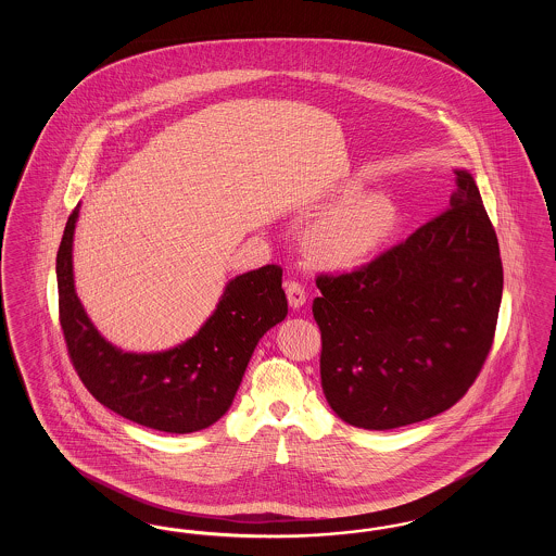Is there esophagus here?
Listing matches in <instances>:
<instances>
[{"label": "esophagus", "instance_id": "esophagus-1", "mask_svg": "<svg viewBox=\"0 0 556 556\" xmlns=\"http://www.w3.org/2000/svg\"><path fill=\"white\" fill-rule=\"evenodd\" d=\"M286 293H288V302H290L291 308H302L306 304V291L295 283V281H288L286 283Z\"/></svg>", "mask_w": 556, "mask_h": 556}]
</instances>
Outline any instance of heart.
Returning <instances> with one entry per match:
<instances>
[{"label": "heart", "instance_id": "1", "mask_svg": "<svg viewBox=\"0 0 556 556\" xmlns=\"http://www.w3.org/2000/svg\"><path fill=\"white\" fill-rule=\"evenodd\" d=\"M323 208H333L304 236L306 256L329 270L365 265L394 238L400 225L397 206L383 193H361L348 184L327 195Z\"/></svg>", "mask_w": 556, "mask_h": 556}]
</instances>
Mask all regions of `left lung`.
Returning <instances> with one entry per match:
<instances>
[{"mask_svg":"<svg viewBox=\"0 0 556 556\" xmlns=\"http://www.w3.org/2000/svg\"><path fill=\"white\" fill-rule=\"evenodd\" d=\"M317 288L320 386L342 421L386 431L448 410L485 363L503 300L498 238L473 175L454 168L448 211Z\"/></svg>","mask_w":556,"mask_h":556,"instance_id":"left-lung-1","label":"left lung"}]
</instances>
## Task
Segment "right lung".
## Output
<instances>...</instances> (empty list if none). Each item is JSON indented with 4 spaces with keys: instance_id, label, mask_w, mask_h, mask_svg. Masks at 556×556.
<instances>
[{
    "instance_id": "add662e5",
    "label": "right lung",
    "mask_w": 556,
    "mask_h": 556,
    "mask_svg": "<svg viewBox=\"0 0 556 556\" xmlns=\"http://www.w3.org/2000/svg\"><path fill=\"white\" fill-rule=\"evenodd\" d=\"M79 206L60 241L55 277L60 325L80 381L106 408L150 429L191 433L216 424L233 404L261 338L288 317L281 266H261L231 279L214 313L186 342L162 352H125L98 331L75 290Z\"/></svg>"
}]
</instances>
